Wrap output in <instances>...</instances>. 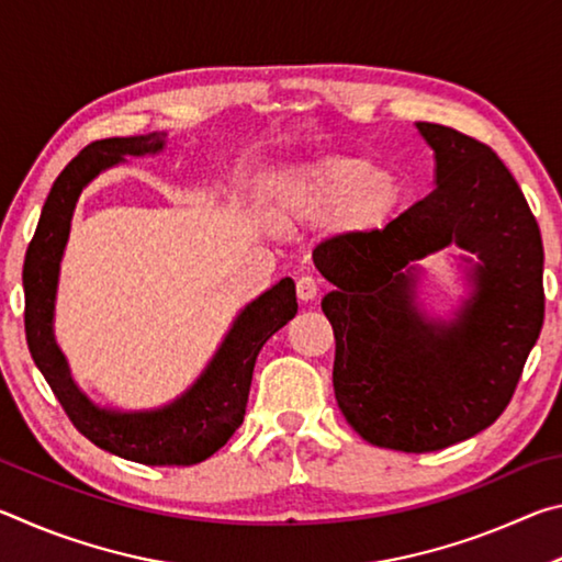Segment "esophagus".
Segmentation results:
<instances>
[{"instance_id":"esophagus-1","label":"esophagus","mask_w":562,"mask_h":562,"mask_svg":"<svg viewBox=\"0 0 562 562\" xmlns=\"http://www.w3.org/2000/svg\"><path fill=\"white\" fill-rule=\"evenodd\" d=\"M317 292H319L317 280L312 278V274H302V278L297 280V297L302 302H310V300L317 297Z\"/></svg>"}]
</instances>
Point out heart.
Segmentation results:
<instances>
[{"instance_id":"heart-1","label":"heart","mask_w":562,"mask_h":562,"mask_svg":"<svg viewBox=\"0 0 562 562\" xmlns=\"http://www.w3.org/2000/svg\"><path fill=\"white\" fill-rule=\"evenodd\" d=\"M396 203V186L364 158L329 156L292 166L274 186V215L284 225L335 217L349 233L382 225Z\"/></svg>"}]
</instances>
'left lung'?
I'll return each instance as SVG.
<instances>
[{
	"label": "left lung",
	"instance_id": "8db88e82",
	"mask_svg": "<svg viewBox=\"0 0 562 562\" xmlns=\"http://www.w3.org/2000/svg\"><path fill=\"white\" fill-rule=\"evenodd\" d=\"M436 188L382 231L327 240L312 258L335 284L337 404L361 439L426 453L471 439L508 406L543 327V240L516 178L465 133L416 123ZM451 241L475 254L472 300L453 323L415 307L416 259ZM465 262H471L465 258Z\"/></svg>",
	"mask_w": 562,
	"mask_h": 562
}]
</instances>
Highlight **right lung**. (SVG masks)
Instances as JSON below:
<instances>
[{
	"label": "right lung",
	"mask_w": 562,
	"mask_h": 562,
	"mask_svg": "<svg viewBox=\"0 0 562 562\" xmlns=\"http://www.w3.org/2000/svg\"><path fill=\"white\" fill-rule=\"evenodd\" d=\"M164 146L166 133L93 140L54 180L24 260V329L34 364L71 424L91 443L146 465H193L223 449L243 424L255 359L265 341L297 315L290 278L247 304L195 384L173 404L154 412H113L91 404L74 384L61 349L54 341L59 262L81 190L101 170L121 164L123 156L158 154Z\"/></svg>",
	"instance_id": "right-lung-1"
}]
</instances>
